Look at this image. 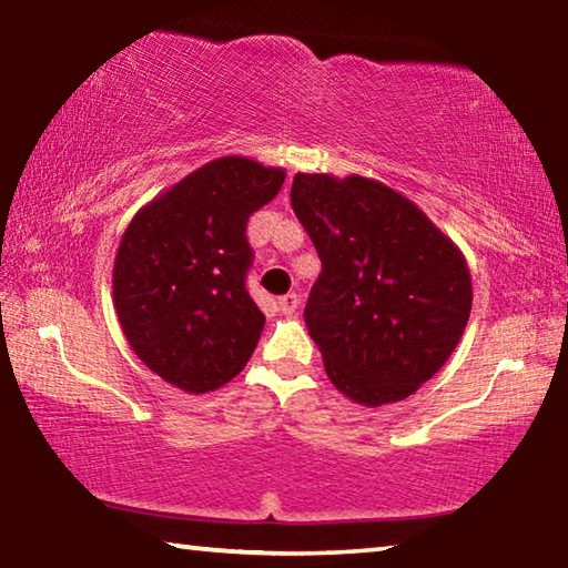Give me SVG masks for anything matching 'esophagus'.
Masks as SVG:
<instances>
[{
  "instance_id": "esophagus-1",
  "label": "esophagus",
  "mask_w": 568,
  "mask_h": 568,
  "mask_svg": "<svg viewBox=\"0 0 568 568\" xmlns=\"http://www.w3.org/2000/svg\"><path fill=\"white\" fill-rule=\"evenodd\" d=\"M297 303H301L297 293H285L283 297H277V307H281V313L285 315H293L297 311Z\"/></svg>"
}]
</instances>
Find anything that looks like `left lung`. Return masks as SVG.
I'll return each mask as SVG.
<instances>
[{"instance_id": "left-lung-1", "label": "left lung", "mask_w": 568, "mask_h": 568, "mask_svg": "<svg viewBox=\"0 0 568 568\" xmlns=\"http://www.w3.org/2000/svg\"><path fill=\"white\" fill-rule=\"evenodd\" d=\"M291 203L323 263L305 325L331 383L371 408L408 398L464 335L474 301L466 257L376 180L297 172Z\"/></svg>"}]
</instances>
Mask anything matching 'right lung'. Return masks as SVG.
<instances>
[{
	"instance_id": "add662e5",
	"label": "right lung",
	"mask_w": 568,
	"mask_h": 568,
	"mask_svg": "<svg viewBox=\"0 0 568 568\" xmlns=\"http://www.w3.org/2000/svg\"><path fill=\"white\" fill-rule=\"evenodd\" d=\"M285 172L217 158L132 217L114 257L122 333L162 381L207 393L233 381L261 341L265 315L245 287L247 220L281 192Z\"/></svg>"
}]
</instances>
